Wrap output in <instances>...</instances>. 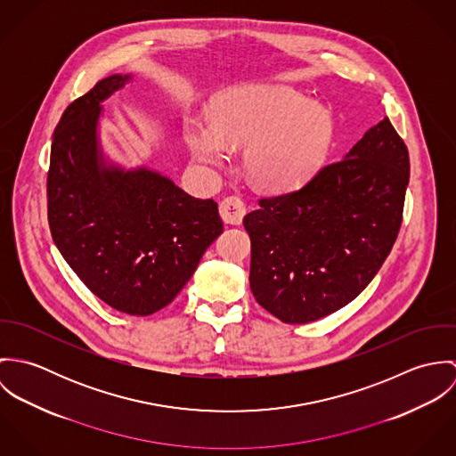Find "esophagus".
Wrapping results in <instances>:
<instances>
[{"label":"esophagus","instance_id":"obj_1","mask_svg":"<svg viewBox=\"0 0 456 456\" xmlns=\"http://www.w3.org/2000/svg\"><path fill=\"white\" fill-rule=\"evenodd\" d=\"M219 214L228 224H240L246 216V205L239 196H226L219 203Z\"/></svg>","mask_w":456,"mask_h":456}]
</instances>
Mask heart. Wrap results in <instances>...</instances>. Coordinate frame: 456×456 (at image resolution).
<instances>
[{"instance_id":"1","label":"heart","mask_w":456,"mask_h":456,"mask_svg":"<svg viewBox=\"0 0 456 456\" xmlns=\"http://www.w3.org/2000/svg\"><path fill=\"white\" fill-rule=\"evenodd\" d=\"M335 134L331 114L286 86H242L214 105L212 121L190 118L184 138L198 161L223 167L230 147L244 149L248 179L266 191H288L325 163Z\"/></svg>"}]
</instances>
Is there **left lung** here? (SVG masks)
I'll return each instance as SVG.
<instances>
[{"instance_id": "left-lung-1", "label": "left lung", "mask_w": 456, "mask_h": 456, "mask_svg": "<svg viewBox=\"0 0 456 456\" xmlns=\"http://www.w3.org/2000/svg\"><path fill=\"white\" fill-rule=\"evenodd\" d=\"M407 184L409 152L385 118L297 191L261 198L244 217L256 302L291 325L353 302L390 255Z\"/></svg>"}]
</instances>
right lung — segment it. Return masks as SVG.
Returning <instances> with one entry per match:
<instances>
[{"instance_id": "right-lung-1", "label": "right lung", "mask_w": 456, "mask_h": 456, "mask_svg": "<svg viewBox=\"0 0 456 456\" xmlns=\"http://www.w3.org/2000/svg\"><path fill=\"white\" fill-rule=\"evenodd\" d=\"M131 75H110L68 105L54 130L47 216L56 248L105 304L131 316L167 307L223 233L214 200L188 195L145 167L107 161L102 103Z\"/></svg>"}]
</instances>
